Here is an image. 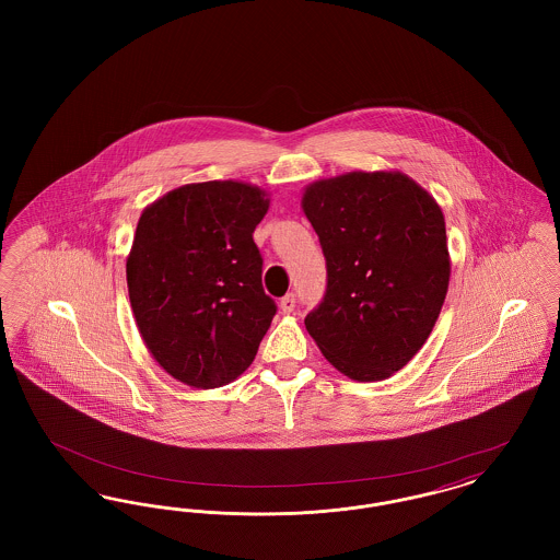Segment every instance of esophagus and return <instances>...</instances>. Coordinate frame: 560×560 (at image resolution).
Segmentation results:
<instances>
[{
  "instance_id": "34e87169",
  "label": "esophagus",
  "mask_w": 560,
  "mask_h": 560,
  "mask_svg": "<svg viewBox=\"0 0 560 560\" xmlns=\"http://www.w3.org/2000/svg\"><path fill=\"white\" fill-rule=\"evenodd\" d=\"M279 306H281V313L290 315L293 308H295V295H293V293H288V295H283V298H281V302H279Z\"/></svg>"
}]
</instances>
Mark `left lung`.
<instances>
[{
    "label": "left lung",
    "mask_w": 560,
    "mask_h": 560,
    "mask_svg": "<svg viewBox=\"0 0 560 560\" xmlns=\"http://www.w3.org/2000/svg\"><path fill=\"white\" fill-rule=\"evenodd\" d=\"M302 210L327 265L308 334L348 377H390L424 347L450 288L439 203L400 172H348L306 187Z\"/></svg>",
    "instance_id": "left-lung-1"
}]
</instances>
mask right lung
<instances>
[{"label":"right lung","mask_w":560,"mask_h":560,"mask_svg":"<svg viewBox=\"0 0 560 560\" xmlns=\"http://www.w3.org/2000/svg\"><path fill=\"white\" fill-rule=\"evenodd\" d=\"M267 192L235 180L185 185L138 220L126 275L138 331L172 377L218 388L245 372L277 313L254 231Z\"/></svg>","instance_id":"add662e5"}]
</instances>
